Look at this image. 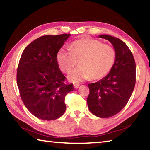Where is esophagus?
Returning <instances> with one entry per match:
<instances>
[{
    "mask_svg": "<svg viewBox=\"0 0 150 150\" xmlns=\"http://www.w3.org/2000/svg\"><path fill=\"white\" fill-rule=\"evenodd\" d=\"M74 88H78L79 87V86H80V85L79 84V83H75V84H74Z\"/></svg>",
    "mask_w": 150,
    "mask_h": 150,
    "instance_id": "esophagus-1",
    "label": "esophagus"
}]
</instances>
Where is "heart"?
I'll list each match as a JSON object with an SVG mask.
<instances>
[{
    "label": "heart",
    "mask_w": 150,
    "mask_h": 150,
    "mask_svg": "<svg viewBox=\"0 0 150 150\" xmlns=\"http://www.w3.org/2000/svg\"><path fill=\"white\" fill-rule=\"evenodd\" d=\"M69 51L60 50L57 54V62L63 73L71 71V82H79L91 77L99 79L107 75L115 61V51L111 45L103 44L99 40L84 38L77 40L70 45Z\"/></svg>",
    "instance_id": "obj_1"
}]
</instances>
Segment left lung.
Masks as SVG:
<instances>
[{
	"instance_id": "left-lung-1",
	"label": "left lung",
	"mask_w": 150,
	"mask_h": 150,
	"mask_svg": "<svg viewBox=\"0 0 150 150\" xmlns=\"http://www.w3.org/2000/svg\"><path fill=\"white\" fill-rule=\"evenodd\" d=\"M99 37L113 45L115 61L105 77L88 84L87 105L94 115L109 118L120 112L130 99L136 84V63L132 53L121 40L108 35Z\"/></svg>"
}]
</instances>
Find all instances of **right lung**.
<instances>
[{
  "label": "right lung",
  "mask_w": 150,
  "mask_h": 150,
  "mask_svg": "<svg viewBox=\"0 0 150 150\" xmlns=\"http://www.w3.org/2000/svg\"><path fill=\"white\" fill-rule=\"evenodd\" d=\"M70 34L43 35L25 48L17 68L22 100L33 115L54 120L64 114L65 96L74 89L59 69L57 54Z\"/></svg>",
  "instance_id": "right-lung-1"
}]
</instances>
